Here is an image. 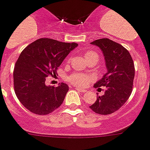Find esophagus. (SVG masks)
<instances>
[{
	"mask_svg": "<svg viewBox=\"0 0 150 150\" xmlns=\"http://www.w3.org/2000/svg\"><path fill=\"white\" fill-rule=\"evenodd\" d=\"M75 89L77 90V91H79V92H82V93H84V92H86V90L85 89H82V88H75Z\"/></svg>",
	"mask_w": 150,
	"mask_h": 150,
	"instance_id": "1",
	"label": "esophagus"
}]
</instances>
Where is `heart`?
<instances>
[{
    "instance_id": "heart-1",
    "label": "heart",
    "mask_w": 150,
    "mask_h": 150,
    "mask_svg": "<svg viewBox=\"0 0 150 150\" xmlns=\"http://www.w3.org/2000/svg\"><path fill=\"white\" fill-rule=\"evenodd\" d=\"M95 54L94 52H87L86 54H85V58L88 57L90 54ZM91 78L88 75H81V74H75V75H72L70 77V81L72 84L75 85V86H86V84L90 81Z\"/></svg>"
}]
</instances>
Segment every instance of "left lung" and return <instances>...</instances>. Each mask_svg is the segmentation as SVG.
<instances>
[{"label":"left lung","instance_id":"obj_1","mask_svg":"<svg viewBox=\"0 0 150 150\" xmlns=\"http://www.w3.org/2000/svg\"><path fill=\"white\" fill-rule=\"evenodd\" d=\"M103 52L107 71L96 81L95 88L105 87V94L97 96L90 107L101 115H109L120 109L132 93L135 67L132 58L125 47L109 38H101L91 42Z\"/></svg>","mask_w":150,"mask_h":150}]
</instances>
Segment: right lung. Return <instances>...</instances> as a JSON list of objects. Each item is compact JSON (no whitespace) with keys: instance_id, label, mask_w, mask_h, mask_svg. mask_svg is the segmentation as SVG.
<instances>
[{"instance_id":"add662e5","label":"right lung","mask_w":150,"mask_h":150,"mask_svg":"<svg viewBox=\"0 0 150 150\" xmlns=\"http://www.w3.org/2000/svg\"><path fill=\"white\" fill-rule=\"evenodd\" d=\"M78 46L51 38H40L27 46L16 62L14 86L18 100L37 115H47L62 104L69 86H46V78L55 75L66 56Z\"/></svg>"}]
</instances>
